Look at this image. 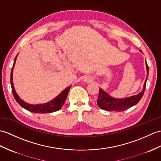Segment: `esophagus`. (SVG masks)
Returning a JSON list of instances; mask_svg holds the SVG:
<instances>
[{
	"instance_id": "34e87169",
	"label": "esophagus",
	"mask_w": 161,
	"mask_h": 161,
	"mask_svg": "<svg viewBox=\"0 0 161 161\" xmlns=\"http://www.w3.org/2000/svg\"><path fill=\"white\" fill-rule=\"evenodd\" d=\"M83 81H84V82H86V83H89V82H91V81H92V80H91V77H89V76H85V77H84Z\"/></svg>"
}]
</instances>
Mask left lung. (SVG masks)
I'll list each match as a JSON object with an SVG mask.
<instances>
[{
    "label": "left lung",
    "mask_w": 161,
    "mask_h": 161,
    "mask_svg": "<svg viewBox=\"0 0 161 161\" xmlns=\"http://www.w3.org/2000/svg\"><path fill=\"white\" fill-rule=\"evenodd\" d=\"M141 53L142 51H140ZM146 69H147V77L143 85V88L142 91L139 94L136 95L128 97L123 99H117L113 97L108 92L104 91L103 89L99 88V97L97 99V105L101 109L109 110V111H123L128 110V108L132 106L136 105L139 102L142 97L143 95V93L145 89V85H146L147 80L149 74V68L146 62Z\"/></svg>",
    "instance_id": "left-lung-1"
}]
</instances>
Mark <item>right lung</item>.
<instances>
[{"mask_svg":"<svg viewBox=\"0 0 161 161\" xmlns=\"http://www.w3.org/2000/svg\"><path fill=\"white\" fill-rule=\"evenodd\" d=\"M16 55V58L14 59V65L12 67V71H11V86H12V92L15 99L16 100V102L20 104V105L24 108L25 109L27 110H29L31 113H53V112L58 111L59 110H60L62 106L64 103L67 95H68L69 90L70 88V86H69V87H67L65 88L62 92H61L55 98L53 99H52L51 101L47 103H42V104H36V105H33V104H30L27 102H24L19 96L16 93V91H15V88L14 86V83H13V69L15 65V63H16V58H17Z\"/></svg>","mask_w":161,"mask_h":161,"instance_id":"1","label":"right lung"}]
</instances>
